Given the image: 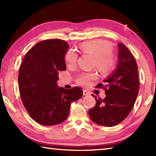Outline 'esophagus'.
Returning <instances> with one entry per match:
<instances>
[{
  "instance_id": "obj_1",
  "label": "esophagus",
  "mask_w": 156,
  "mask_h": 156,
  "mask_svg": "<svg viewBox=\"0 0 156 156\" xmlns=\"http://www.w3.org/2000/svg\"><path fill=\"white\" fill-rule=\"evenodd\" d=\"M83 94H84V96H87V95H90V92H88V90H83Z\"/></svg>"
}]
</instances>
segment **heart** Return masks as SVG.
<instances>
[{"mask_svg": "<svg viewBox=\"0 0 156 156\" xmlns=\"http://www.w3.org/2000/svg\"><path fill=\"white\" fill-rule=\"evenodd\" d=\"M82 51L94 55V63L97 68L102 74H107L115 68V59L110 43L102 39L83 42L79 46ZM78 59V54L75 51L69 50L66 53L64 59L67 66L72 67L75 66ZM97 78L94 72H85L78 76L76 82L78 84L88 87L91 81Z\"/></svg>", "mask_w": 156, "mask_h": 156, "instance_id": "b5f03b06", "label": "heart"}]
</instances>
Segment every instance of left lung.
<instances>
[{
  "mask_svg": "<svg viewBox=\"0 0 156 156\" xmlns=\"http://www.w3.org/2000/svg\"><path fill=\"white\" fill-rule=\"evenodd\" d=\"M119 62L115 70L96 88L105 90L104 99L92 94L96 105L88 111L91 120L105 127L120 123L130 113L136 101L140 87L138 68L132 53L119 43Z\"/></svg>",
  "mask_w": 156,
  "mask_h": 156,
  "instance_id": "8db88e82",
  "label": "left lung"
}]
</instances>
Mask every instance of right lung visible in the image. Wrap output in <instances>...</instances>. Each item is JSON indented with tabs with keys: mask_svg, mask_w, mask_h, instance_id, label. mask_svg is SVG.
I'll return each instance as SVG.
<instances>
[{
	"mask_svg": "<svg viewBox=\"0 0 156 156\" xmlns=\"http://www.w3.org/2000/svg\"><path fill=\"white\" fill-rule=\"evenodd\" d=\"M69 45L59 39L44 40L27 51L19 69L21 101L30 117L38 123L51 126L64 122L72 102L83 94L79 87H58L59 72L66 69L64 57Z\"/></svg>",
	"mask_w": 156,
	"mask_h": 156,
	"instance_id": "obj_1",
	"label": "right lung"
}]
</instances>
